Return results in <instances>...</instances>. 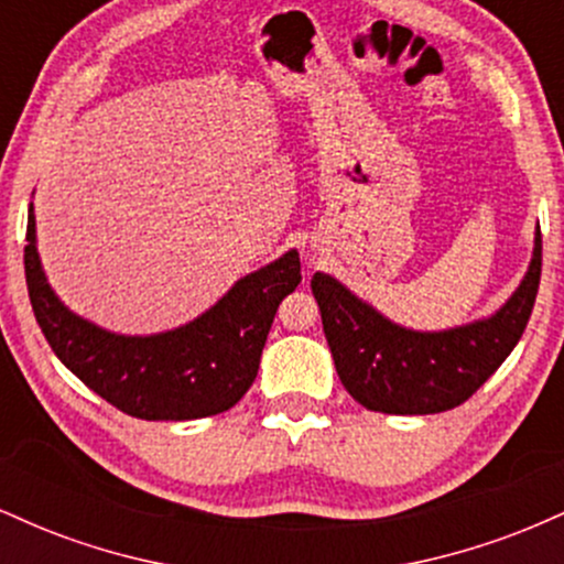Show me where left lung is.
Listing matches in <instances>:
<instances>
[{"label":"left lung","instance_id":"left-lung-1","mask_svg":"<svg viewBox=\"0 0 564 564\" xmlns=\"http://www.w3.org/2000/svg\"><path fill=\"white\" fill-rule=\"evenodd\" d=\"M541 283V230L525 281L494 318L443 334H416L381 318L334 278L315 273L323 334L345 390L381 413H440L488 381L525 332Z\"/></svg>","mask_w":564,"mask_h":564}]
</instances>
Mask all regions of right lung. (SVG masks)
I'll return each instance as SVG.
<instances>
[{"mask_svg": "<svg viewBox=\"0 0 564 564\" xmlns=\"http://www.w3.org/2000/svg\"><path fill=\"white\" fill-rule=\"evenodd\" d=\"M34 212L25 225V283L36 323L53 352L102 400L148 422L215 416L243 398L278 304L302 281L300 254L246 275L209 313L177 332L116 336L68 313L47 286L36 254Z\"/></svg>", "mask_w": 564, "mask_h": 564, "instance_id": "add662e5", "label": "right lung"}]
</instances>
